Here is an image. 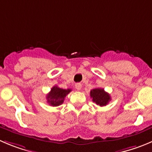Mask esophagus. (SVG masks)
<instances>
[{
	"instance_id": "1",
	"label": "esophagus",
	"mask_w": 152,
	"mask_h": 152,
	"mask_svg": "<svg viewBox=\"0 0 152 152\" xmlns=\"http://www.w3.org/2000/svg\"><path fill=\"white\" fill-rule=\"evenodd\" d=\"M81 87H82L81 83H76V84H75V88H76L77 90H80V89H81Z\"/></svg>"
}]
</instances>
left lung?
I'll list each match as a JSON object with an SVG mask.
<instances>
[{"mask_svg":"<svg viewBox=\"0 0 152 152\" xmlns=\"http://www.w3.org/2000/svg\"><path fill=\"white\" fill-rule=\"evenodd\" d=\"M90 97L92 102L101 107L106 106L111 100L110 95L102 88H95L90 91Z\"/></svg>","mask_w":152,"mask_h":152,"instance_id":"obj_1","label":"left lung"}]
</instances>
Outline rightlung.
<instances>
[{"label": "right lung", "mask_w": 152, "mask_h": 152, "mask_svg": "<svg viewBox=\"0 0 152 152\" xmlns=\"http://www.w3.org/2000/svg\"><path fill=\"white\" fill-rule=\"evenodd\" d=\"M71 91V89H64L58 87L57 86H53L46 97L47 102L53 107L59 106L63 103L66 96Z\"/></svg>", "instance_id": "add662e5"}]
</instances>
